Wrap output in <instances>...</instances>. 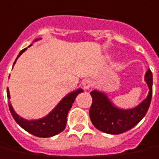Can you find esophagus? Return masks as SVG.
<instances>
[{
    "mask_svg": "<svg viewBox=\"0 0 159 159\" xmlns=\"http://www.w3.org/2000/svg\"><path fill=\"white\" fill-rule=\"evenodd\" d=\"M83 86L85 89H89V88L92 86V82L89 79L84 80L83 82Z\"/></svg>",
    "mask_w": 159,
    "mask_h": 159,
    "instance_id": "34e87169",
    "label": "esophagus"
}]
</instances>
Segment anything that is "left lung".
I'll return each mask as SVG.
<instances>
[{"instance_id": "left-lung-1", "label": "left lung", "mask_w": 159, "mask_h": 159, "mask_svg": "<svg viewBox=\"0 0 159 159\" xmlns=\"http://www.w3.org/2000/svg\"><path fill=\"white\" fill-rule=\"evenodd\" d=\"M145 82L149 87L148 96L133 109L123 110L113 105L107 95L97 90L90 93L92 104L89 117L93 125L100 131L108 134H120L132 129L144 118L149 108L152 96V73L148 70Z\"/></svg>"}]
</instances>
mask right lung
Here are the masks:
<instances>
[{
  "instance_id": "obj_1",
  "label": "right lung",
  "mask_w": 159,
  "mask_h": 159,
  "mask_svg": "<svg viewBox=\"0 0 159 159\" xmlns=\"http://www.w3.org/2000/svg\"><path fill=\"white\" fill-rule=\"evenodd\" d=\"M29 46H31V45ZM25 50H26V48L20 51V52L18 55L17 58L14 61V65L16 63L18 57L20 56ZM81 92H83V89H77L76 91H74L70 94H69L68 95H66L47 116L39 119V120H24L21 117H20L14 112V108L10 103L8 104L9 110L13 115V117H14V120L26 132H28L31 134H33L34 136H37V137H52V136L59 134L64 130L65 126H66V122H67L68 112L71 108L72 104L75 102L76 95L80 94ZM7 98L9 99L10 95L8 88L7 89Z\"/></svg>"
}]
</instances>
